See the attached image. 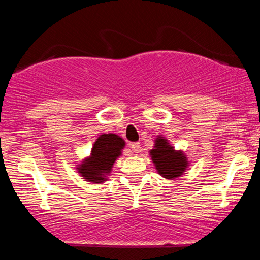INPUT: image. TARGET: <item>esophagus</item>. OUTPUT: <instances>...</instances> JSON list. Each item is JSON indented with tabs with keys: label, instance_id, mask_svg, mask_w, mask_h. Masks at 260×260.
I'll return each mask as SVG.
<instances>
[{
	"label": "esophagus",
	"instance_id": "34e87169",
	"mask_svg": "<svg viewBox=\"0 0 260 260\" xmlns=\"http://www.w3.org/2000/svg\"><path fill=\"white\" fill-rule=\"evenodd\" d=\"M131 149H132L133 153H138V151L140 150V143L136 142V143H131Z\"/></svg>",
	"mask_w": 260,
	"mask_h": 260
}]
</instances>
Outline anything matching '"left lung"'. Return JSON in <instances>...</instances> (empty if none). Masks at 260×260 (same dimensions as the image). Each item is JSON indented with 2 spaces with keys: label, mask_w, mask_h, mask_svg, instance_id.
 <instances>
[{
  "label": "left lung",
  "mask_w": 260,
  "mask_h": 260,
  "mask_svg": "<svg viewBox=\"0 0 260 260\" xmlns=\"http://www.w3.org/2000/svg\"><path fill=\"white\" fill-rule=\"evenodd\" d=\"M155 148L150 151L156 170L160 175L166 178H176L181 176L187 166V161L184 155L174 150L171 145H169L168 140L157 138Z\"/></svg>",
  "instance_id": "8db88e82"
}]
</instances>
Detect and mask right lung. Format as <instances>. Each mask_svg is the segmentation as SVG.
<instances>
[{
  "label": "right lung",
  "instance_id": "right-lung-1",
  "mask_svg": "<svg viewBox=\"0 0 260 260\" xmlns=\"http://www.w3.org/2000/svg\"><path fill=\"white\" fill-rule=\"evenodd\" d=\"M124 147L123 139L116 134H103L95 142L91 149L90 159L80 166L79 172L86 181L101 183L105 178L104 174L111 170L116 157L120 156L122 148Z\"/></svg>",
  "mask_w": 260,
  "mask_h": 260
}]
</instances>
